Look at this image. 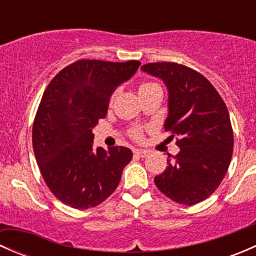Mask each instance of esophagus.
I'll use <instances>...</instances> for the list:
<instances>
[{
	"instance_id": "obj_1",
	"label": "esophagus",
	"mask_w": 256,
	"mask_h": 256,
	"mask_svg": "<svg viewBox=\"0 0 256 256\" xmlns=\"http://www.w3.org/2000/svg\"><path fill=\"white\" fill-rule=\"evenodd\" d=\"M134 154H135L136 156L144 158V157H146L147 154H150V151H147V150H144V148H135V150H134Z\"/></svg>"
}]
</instances>
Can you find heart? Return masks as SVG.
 <instances>
[{
    "mask_svg": "<svg viewBox=\"0 0 256 256\" xmlns=\"http://www.w3.org/2000/svg\"><path fill=\"white\" fill-rule=\"evenodd\" d=\"M154 86H157L156 84H154V82H144L140 86V92H142V90H146V89H150V88H154ZM132 135L135 136V138H140L141 136V131L138 130V128H135V130L132 131Z\"/></svg>",
    "mask_w": 256,
    "mask_h": 256,
    "instance_id": "b5f03b06",
    "label": "heart"
}]
</instances>
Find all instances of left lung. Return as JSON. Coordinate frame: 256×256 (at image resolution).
Returning <instances> with one entry per match:
<instances>
[{
  "instance_id": "obj_1",
  "label": "left lung",
  "mask_w": 256,
  "mask_h": 256,
  "mask_svg": "<svg viewBox=\"0 0 256 256\" xmlns=\"http://www.w3.org/2000/svg\"><path fill=\"white\" fill-rule=\"evenodd\" d=\"M141 70L166 85L164 128L180 138V152L168 154V167L154 183L180 204L202 202L218 188L230 164L234 140L228 109L213 85L188 66L162 62L144 64Z\"/></svg>"
}]
</instances>
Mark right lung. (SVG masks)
Returning a JSON list of instances; mask_svg holds the SVG:
<instances>
[{
  "instance_id": "add662e5",
  "label": "right lung",
  "mask_w": 256,
  "mask_h": 256,
  "mask_svg": "<svg viewBox=\"0 0 256 256\" xmlns=\"http://www.w3.org/2000/svg\"><path fill=\"white\" fill-rule=\"evenodd\" d=\"M141 66L78 60L46 89L33 124L32 142L40 174L59 200L76 209L104 202L132 158L122 146L94 147L92 128L106 116L110 98Z\"/></svg>"
}]
</instances>
